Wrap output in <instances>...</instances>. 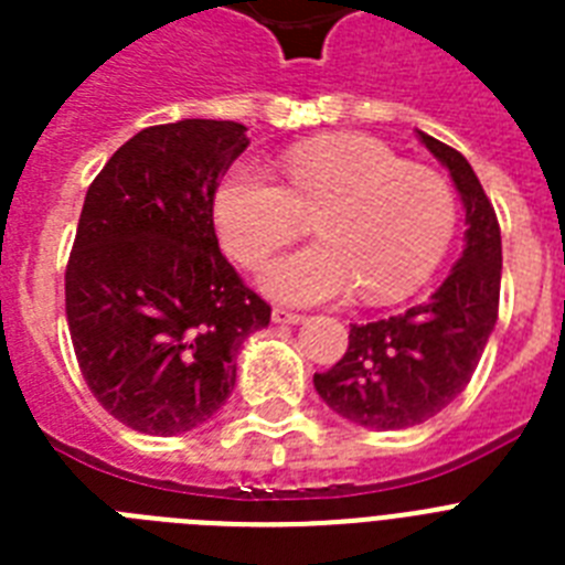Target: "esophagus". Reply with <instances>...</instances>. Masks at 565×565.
Wrapping results in <instances>:
<instances>
[{
  "instance_id": "obj_1",
  "label": "esophagus",
  "mask_w": 565,
  "mask_h": 565,
  "mask_svg": "<svg viewBox=\"0 0 565 565\" xmlns=\"http://www.w3.org/2000/svg\"><path fill=\"white\" fill-rule=\"evenodd\" d=\"M273 322L275 326H299V322H305V317H301V313H292V310L287 308H275Z\"/></svg>"
}]
</instances>
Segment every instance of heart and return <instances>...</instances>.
I'll return each instance as SVG.
<instances>
[{
	"label": "heart",
	"instance_id": "obj_1",
	"mask_svg": "<svg viewBox=\"0 0 565 565\" xmlns=\"http://www.w3.org/2000/svg\"><path fill=\"white\" fill-rule=\"evenodd\" d=\"M281 179L257 163H234L213 190V225L239 264L257 266L317 207L322 239L275 257L260 287L290 305L386 301L428 278L457 228L455 193L437 172L404 163L372 137L334 135L292 146Z\"/></svg>",
	"mask_w": 565,
	"mask_h": 565
}]
</instances>
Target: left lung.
I'll return each instance as SVG.
<instances>
[{"mask_svg":"<svg viewBox=\"0 0 565 565\" xmlns=\"http://www.w3.org/2000/svg\"><path fill=\"white\" fill-rule=\"evenodd\" d=\"M416 135L460 193L463 255L428 301L398 317L352 326L343 358L313 375L319 398L363 428H413L448 407L469 384L499 319L501 228L495 211L463 154L425 131Z\"/></svg>","mask_w":565,"mask_h":565,"instance_id":"left-lung-1","label":"left lung"}]
</instances>
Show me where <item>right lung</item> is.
I'll return each mask as SVG.
<instances>
[{"label":"right lung","mask_w":565,"mask_h":565,"mask_svg":"<svg viewBox=\"0 0 565 565\" xmlns=\"http://www.w3.org/2000/svg\"><path fill=\"white\" fill-rule=\"evenodd\" d=\"M246 126L179 119L137 131L84 195L66 264V322L96 402L128 428H199L237 384L269 305L220 252L211 199Z\"/></svg>","instance_id":"1"}]
</instances>
